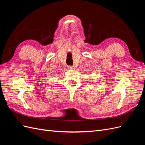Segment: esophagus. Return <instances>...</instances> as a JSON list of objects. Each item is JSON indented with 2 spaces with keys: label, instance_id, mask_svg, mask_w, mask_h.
<instances>
[{
  "label": "esophagus",
  "instance_id": "esophagus-1",
  "mask_svg": "<svg viewBox=\"0 0 145 145\" xmlns=\"http://www.w3.org/2000/svg\"><path fill=\"white\" fill-rule=\"evenodd\" d=\"M74 68V67L73 66H68V69H73Z\"/></svg>",
  "mask_w": 145,
  "mask_h": 145
}]
</instances>
